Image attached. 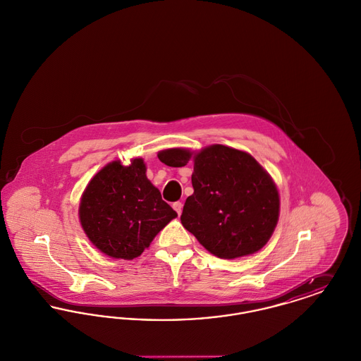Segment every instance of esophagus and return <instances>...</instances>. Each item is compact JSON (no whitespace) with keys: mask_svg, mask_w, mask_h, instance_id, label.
<instances>
[{"mask_svg":"<svg viewBox=\"0 0 361 361\" xmlns=\"http://www.w3.org/2000/svg\"><path fill=\"white\" fill-rule=\"evenodd\" d=\"M173 208H174V211L178 215H181V212H183V203L181 202H176V203H173Z\"/></svg>","mask_w":361,"mask_h":361,"instance_id":"34e87169","label":"esophagus"}]
</instances>
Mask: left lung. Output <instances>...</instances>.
<instances>
[{
	"instance_id": "obj_1",
	"label": "left lung",
	"mask_w": 361,
	"mask_h": 361,
	"mask_svg": "<svg viewBox=\"0 0 361 361\" xmlns=\"http://www.w3.org/2000/svg\"><path fill=\"white\" fill-rule=\"evenodd\" d=\"M158 158L174 168L193 159V193L185 200L181 224L209 253L243 257L269 240L279 221V190L252 155L211 145L197 153L166 149Z\"/></svg>"
}]
</instances>
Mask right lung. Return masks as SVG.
I'll return each mask as SVG.
<instances>
[{"label": "right lung", "mask_w": 361, "mask_h": 361, "mask_svg": "<svg viewBox=\"0 0 361 361\" xmlns=\"http://www.w3.org/2000/svg\"><path fill=\"white\" fill-rule=\"evenodd\" d=\"M78 215L87 238L104 255L134 259L177 212L146 177L143 159L134 158L128 166L109 162L89 181Z\"/></svg>", "instance_id": "1"}]
</instances>
